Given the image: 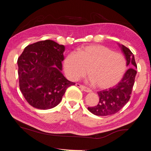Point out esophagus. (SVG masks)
I'll list each match as a JSON object with an SVG mask.
<instances>
[{"label": "esophagus", "instance_id": "esophagus-1", "mask_svg": "<svg viewBox=\"0 0 151 151\" xmlns=\"http://www.w3.org/2000/svg\"><path fill=\"white\" fill-rule=\"evenodd\" d=\"M76 86H78L79 88H81L82 89V90H83L84 91L86 92V93H90V92L92 91L89 88H87V87H86V86H84V85H80V84H76Z\"/></svg>", "mask_w": 151, "mask_h": 151}]
</instances>
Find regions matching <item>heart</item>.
Instances as JSON below:
<instances>
[{
    "label": "heart",
    "mask_w": 151,
    "mask_h": 151,
    "mask_svg": "<svg viewBox=\"0 0 151 151\" xmlns=\"http://www.w3.org/2000/svg\"><path fill=\"white\" fill-rule=\"evenodd\" d=\"M67 77L76 81L88 73L89 81L101 89L111 88L123 77L127 61L121 53L114 52L103 45H89L82 47L78 54L72 52L63 63Z\"/></svg>",
    "instance_id": "obj_1"
}]
</instances>
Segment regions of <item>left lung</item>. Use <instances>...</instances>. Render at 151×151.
Here are the masks:
<instances>
[{"mask_svg":"<svg viewBox=\"0 0 151 151\" xmlns=\"http://www.w3.org/2000/svg\"><path fill=\"white\" fill-rule=\"evenodd\" d=\"M121 46L127 60V65L130 67L124 73L121 81L115 86L99 91V102L95 106L88 107V110L94 115L109 116L119 112L131 98L132 88L137 75V64L134 55L129 48Z\"/></svg>","mask_w":151,"mask_h":151,"instance_id":"left-lung-1","label":"left lung"}]
</instances>
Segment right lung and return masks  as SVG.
<instances>
[{
	"mask_svg": "<svg viewBox=\"0 0 151 151\" xmlns=\"http://www.w3.org/2000/svg\"><path fill=\"white\" fill-rule=\"evenodd\" d=\"M65 49L53 40H42L28 45L18 58L20 90L35 108L56 106L67 88L75 85L61 73Z\"/></svg>",
	"mask_w": 151,
	"mask_h": 151,
	"instance_id": "add662e5",
	"label": "right lung"
}]
</instances>
